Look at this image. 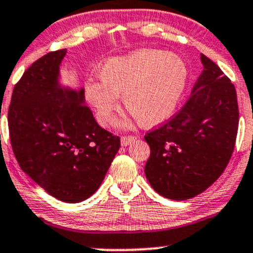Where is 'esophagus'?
I'll return each instance as SVG.
<instances>
[{
    "label": "esophagus",
    "mask_w": 253,
    "mask_h": 253,
    "mask_svg": "<svg viewBox=\"0 0 253 253\" xmlns=\"http://www.w3.org/2000/svg\"><path fill=\"white\" fill-rule=\"evenodd\" d=\"M136 137L134 136H124L121 138V144L124 145V147H127V145L132 144V143L136 142Z\"/></svg>",
    "instance_id": "1"
}]
</instances>
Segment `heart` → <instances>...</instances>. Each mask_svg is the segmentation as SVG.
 Instances as JSON below:
<instances>
[{
	"mask_svg": "<svg viewBox=\"0 0 253 253\" xmlns=\"http://www.w3.org/2000/svg\"><path fill=\"white\" fill-rule=\"evenodd\" d=\"M99 82L85 83L86 100L101 125H109L122 96L125 109L143 127H154L174 115L187 83V66L175 53L142 48L106 60Z\"/></svg>",
	"mask_w": 253,
	"mask_h": 253,
	"instance_id": "1",
	"label": "heart"
}]
</instances>
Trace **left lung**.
I'll return each mask as SVG.
<instances>
[{"instance_id": "8db88e82", "label": "left lung", "mask_w": 253, "mask_h": 253, "mask_svg": "<svg viewBox=\"0 0 253 253\" xmlns=\"http://www.w3.org/2000/svg\"><path fill=\"white\" fill-rule=\"evenodd\" d=\"M201 61L203 71L185 105L144 137L150 147L145 177L169 200H188L206 191L223 174L235 148V86L203 53Z\"/></svg>"}]
</instances>
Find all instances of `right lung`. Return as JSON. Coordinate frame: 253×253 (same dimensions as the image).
Wrapping results in <instances>:
<instances>
[{"mask_svg": "<svg viewBox=\"0 0 253 253\" xmlns=\"http://www.w3.org/2000/svg\"><path fill=\"white\" fill-rule=\"evenodd\" d=\"M66 52H48L23 73L12 93L8 128L20 169L57 200L78 203L101 185L120 137L96 124L83 89L60 85Z\"/></svg>", "mask_w": 253, "mask_h": 253, "instance_id": "right-lung-1", "label": "right lung"}]
</instances>
